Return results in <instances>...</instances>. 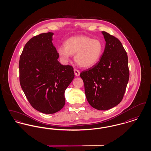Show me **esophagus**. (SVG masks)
<instances>
[{"mask_svg": "<svg viewBox=\"0 0 151 151\" xmlns=\"http://www.w3.org/2000/svg\"><path fill=\"white\" fill-rule=\"evenodd\" d=\"M74 73H75V75L76 76H79V75H80V71L78 70L74 69Z\"/></svg>", "mask_w": 151, "mask_h": 151, "instance_id": "1", "label": "esophagus"}]
</instances>
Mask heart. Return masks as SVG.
Masks as SVG:
<instances>
[{"label": "heart", "mask_w": 151, "mask_h": 151, "mask_svg": "<svg viewBox=\"0 0 151 151\" xmlns=\"http://www.w3.org/2000/svg\"><path fill=\"white\" fill-rule=\"evenodd\" d=\"M103 49V44L99 39H92L87 36H76L67 40L65 46H59L58 53L64 62H68L72 55L75 54V62L83 68H89L99 61Z\"/></svg>", "instance_id": "1"}]
</instances>
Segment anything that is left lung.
<instances>
[{
	"label": "left lung",
	"instance_id": "obj_1",
	"mask_svg": "<svg viewBox=\"0 0 151 151\" xmlns=\"http://www.w3.org/2000/svg\"><path fill=\"white\" fill-rule=\"evenodd\" d=\"M106 45L100 60L80 73L86 100L99 110H106L122 101L129 79L128 57L121 41L102 32Z\"/></svg>",
	"mask_w": 151,
	"mask_h": 151
}]
</instances>
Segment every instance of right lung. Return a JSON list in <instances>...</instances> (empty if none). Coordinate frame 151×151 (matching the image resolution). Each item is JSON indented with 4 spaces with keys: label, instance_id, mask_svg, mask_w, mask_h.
Masks as SVG:
<instances>
[{
    "label": "right lung",
    "instance_id": "1",
    "mask_svg": "<svg viewBox=\"0 0 151 151\" xmlns=\"http://www.w3.org/2000/svg\"><path fill=\"white\" fill-rule=\"evenodd\" d=\"M53 35L42 33L29 40L19 60L22 89L32 106L45 114H54L63 108L65 91L75 76L72 66L58 60Z\"/></svg>",
    "mask_w": 151,
    "mask_h": 151
}]
</instances>
